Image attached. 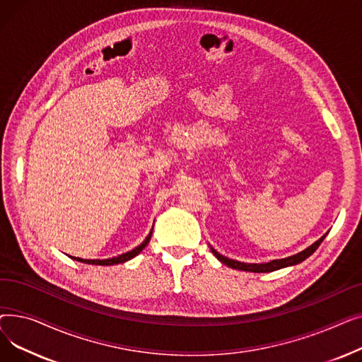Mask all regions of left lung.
Instances as JSON below:
<instances>
[{
  "mask_svg": "<svg viewBox=\"0 0 362 362\" xmlns=\"http://www.w3.org/2000/svg\"><path fill=\"white\" fill-rule=\"evenodd\" d=\"M329 233V232H327ZM322 235L317 242H314L311 246H308L307 250L300 251L299 254H295L292 257H288V258H281V259H273L270 262H261V264H252V262H240V261H236V259H230L227 258L221 254H218L213 246H211V252L216 255V258L226 264L227 267L230 269H235V270H242V272H252V273H270V272H276V270H280V269H284V267H291V265H296L299 262H302L303 259H307L310 255H313L315 252V250L320 246V243L325 240V238L327 236Z\"/></svg>",
  "mask_w": 362,
  "mask_h": 362,
  "instance_id": "8db88e82",
  "label": "left lung"
}]
</instances>
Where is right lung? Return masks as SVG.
Instances as JSON below:
<instances>
[{"label": "right lung", "mask_w": 362, "mask_h": 362, "mask_svg": "<svg viewBox=\"0 0 362 362\" xmlns=\"http://www.w3.org/2000/svg\"><path fill=\"white\" fill-rule=\"evenodd\" d=\"M152 229H154V226H152ZM152 229H151L149 235L145 238V240H144L139 246H136L135 250H132V251H129V252H124V254H122V255H119V257H112V258H108V259H83V258H76V257H70V258H73V259H76V261H79V262L92 264V265H114V264H123V262H126V261H129V259H132V258H135L138 254L142 252V250L145 248V246H146L148 242H149V239H151Z\"/></svg>", "instance_id": "obj_1"}]
</instances>
